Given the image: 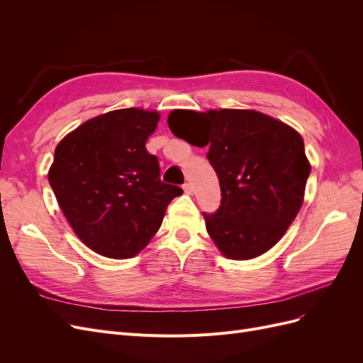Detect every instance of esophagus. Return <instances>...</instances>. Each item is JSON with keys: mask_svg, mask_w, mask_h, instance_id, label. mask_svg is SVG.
I'll list each match as a JSON object with an SVG mask.
<instances>
[{"mask_svg": "<svg viewBox=\"0 0 363 363\" xmlns=\"http://www.w3.org/2000/svg\"><path fill=\"white\" fill-rule=\"evenodd\" d=\"M183 191H184V194L192 195L194 194V186L191 183H184L183 184Z\"/></svg>", "mask_w": 363, "mask_h": 363, "instance_id": "34e87169", "label": "esophagus"}]
</instances>
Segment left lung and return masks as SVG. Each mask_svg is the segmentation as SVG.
<instances>
[{"instance_id": "left-lung-1", "label": "left lung", "mask_w": 363, "mask_h": 363, "mask_svg": "<svg viewBox=\"0 0 363 363\" xmlns=\"http://www.w3.org/2000/svg\"><path fill=\"white\" fill-rule=\"evenodd\" d=\"M168 125L195 147L208 145L223 201L204 221L221 255L250 260L276 245L300 212L311 174L298 131L251 108H175Z\"/></svg>"}]
</instances>
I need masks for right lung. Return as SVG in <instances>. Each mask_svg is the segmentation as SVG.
Returning a JSON list of instances; mask_svg holds the SVG:
<instances>
[{
	"label": "right lung",
	"mask_w": 363,
	"mask_h": 363,
	"mask_svg": "<svg viewBox=\"0 0 363 363\" xmlns=\"http://www.w3.org/2000/svg\"><path fill=\"white\" fill-rule=\"evenodd\" d=\"M160 113L139 107L98 115L54 150L48 182L74 233L96 255L130 259L159 230L179 186L164 184L145 148Z\"/></svg>",
	"instance_id": "add662e5"
}]
</instances>
